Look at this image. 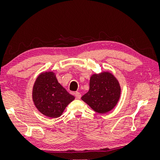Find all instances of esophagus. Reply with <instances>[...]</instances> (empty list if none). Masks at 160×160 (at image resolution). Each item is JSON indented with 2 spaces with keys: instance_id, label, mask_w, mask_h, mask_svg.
<instances>
[{
  "instance_id": "34e87169",
  "label": "esophagus",
  "mask_w": 160,
  "mask_h": 160,
  "mask_svg": "<svg viewBox=\"0 0 160 160\" xmlns=\"http://www.w3.org/2000/svg\"><path fill=\"white\" fill-rule=\"evenodd\" d=\"M75 97L76 99H80L81 97H82V95L78 92H75Z\"/></svg>"
}]
</instances>
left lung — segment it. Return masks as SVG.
Returning <instances> with one entry per match:
<instances>
[{"label": "left lung", "mask_w": 160, "mask_h": 160, "mask_svg": "<svg viewBox=\"0 0 160 160\" xmlns=\"http://www.w3.org/2000/svg\"><path fill=\"white\" fill-rule=\"evenodd\" d=\"M120 95L121 87L117 78L109 72H102L91 76L89 89L82 100L96 112L106 113L116 106Z\"/></svg>", "instance_id": "left-lung-1"}]
</instances>
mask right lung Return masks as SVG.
<instances>
[{
	"label": "right lung",
	"instance_id": "add662e5",
	"mask_svg": "<svg viewBox=\"0 0 160 160\" xmlns=\"http://www.w3.org/2000/svg\"><path fill=\"white\" fill-rule=\"evenodd\" d=\"M75 99L58 82L53 72L41 73L32 88V100L37 109L50 118H58Z\"/></svg>",
	"mask_w": 160,
	"mask_h": 160
}]
</instances>
